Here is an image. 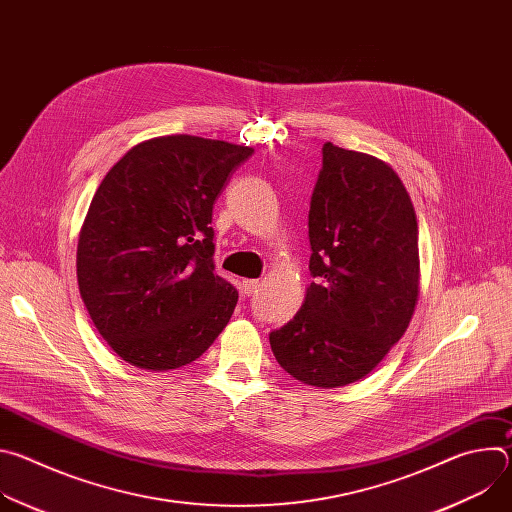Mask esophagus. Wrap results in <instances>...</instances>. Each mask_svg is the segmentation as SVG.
I'll use <instances>...</instances> for the list:
<instances>
[{
    "label": "esophagus",
    "instance_id": "34e87169",
    "mask_svg": "<svg viewBox=\"0 0 512 512\" xmlns=\"http://www.w3.org/2000/svg\"><path fill=\"white\" fill-rule=\"evenodd\" d=\"M257 287H259V279H245L243 281V291L247 296H251L253 291H257Z\"/></svg>",
    "mask_w": 512,
    "mask_h": 512
}]
</instances>
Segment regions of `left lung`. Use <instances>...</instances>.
Segmentation results:
<instances>
[{"mask_svg": "<svg viewBox=\"0 0 512 512\" xmlns=\"http://www.w3.org/2000/svg\"><path fill=\"white\" fill-rule=\"evenodd\" d=\"M417 218L393 168L322 145L310 212V273L300 312L271 330L281 369L322 389L367 377L405 334L419 294Z\"/></svg>", "mask_w": 512, "mask_h": 512, "instance_id": "left-lung-1", "label": "left lung"}]
</instances>
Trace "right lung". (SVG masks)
<instances>
[{
	"instance_id": "obj_1",
	"label": "right lung",
	"mask_w": 512,
	"mask_h": 512,
	"mask_svg": "<svg viewBox=\"0 0 512 512\" xmlns=\"http://www.w3.org/2000/svg\"><path fill=\"white\" fill-rule=\"evenodd\" d=\"M251 154L218 139L156 137L97 188L79 237V289L99 334L133 367H184L231 320L239 291L214 271L212 206Z\"/></svg>"
}]
</instances>
